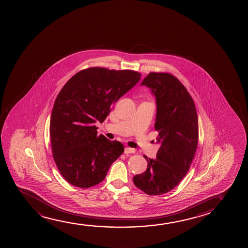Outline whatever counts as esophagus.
I'll list each match as a JSON object with an SVG mask.
<instances>
[{
	"label": "esophagus",
	"instance_id": "esophagus-1",
	"mask_svg": "<svg viewBox=\"0 0 248 248\" xmlns=\"http://www.w3.org/2000/svg\"><path fill=\"white\" fill-rule=\"evenodd\" d=\"M136 153V151H135V149H133V148L125 147V149H124V153H125V154H130V153Z\"/></svg>",
	"mask_w": 248,
	"mask_h": 248
}]
</instances>
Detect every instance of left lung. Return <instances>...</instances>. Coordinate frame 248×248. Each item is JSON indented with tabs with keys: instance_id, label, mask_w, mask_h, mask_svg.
<instances>
[{
	"instance_id": "8db88e82",
	"label": "left lung",
	"mask_w": 248,
	"mask_h": 248,
	"mask_svg": "<svg viewBox=\"0 0 248 248\" xmlns=\"http://www.w3.org/2000/svg\"><path fill=\"white\" fill-rule=\"evenodd\" d=\"M141 85L156 97L154 127L161 146L155 159L144 156L147 169L133 181L145 193L156 196L173 190L186 175L198 145V118L191 95L173 75L152 72Z\"/></svg>"
}]
</instances>
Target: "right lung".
Wrapping results in <instances>:
<instances>
[{"instance_id": "add662e5", "label": "right lung", "mask_w": 248, "mask_h": 248, "mask_svg": "<svg viewBox=\"0 0 248 248\" xmlns=\"http://www.w3.org/2000/svg\"><path fill=\"white\" fill-rule=\"evenodd\" d=\"M134 70L92 67L78 72L55 100L50 124L52 156L62 176L75 186L89 188L105 179L122 155V143L97 136L112 105L139 82Z\"/></svg>"}]
</instances>
